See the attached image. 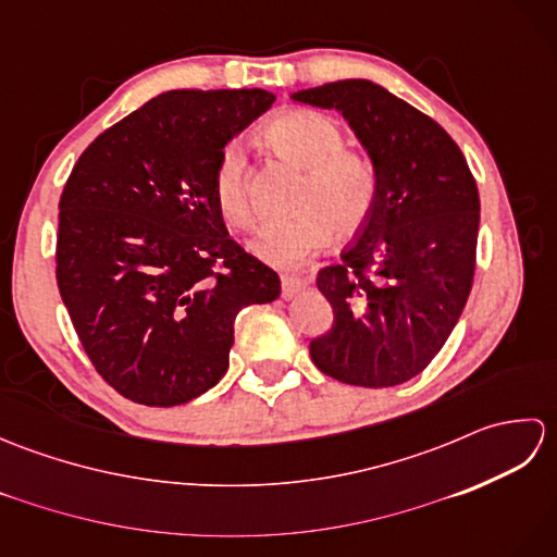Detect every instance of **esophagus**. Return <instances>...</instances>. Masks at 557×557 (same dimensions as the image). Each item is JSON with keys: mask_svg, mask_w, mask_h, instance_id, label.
Returning a JSON list of instances; mask_svg holds the SVG:
<instances>
[{"mask_svg": "<svg viewBox=\"0 0 557 557\" xmlns=\"http://www.w3.org/2000/svg\"><path fill=\"white\" fill-rule=\"evenodd\" d=\"M306 287H309V282L301 280V277H282V294L285 297H297L299 292H304Z\"/></svg>", "mask_w": 557, "mask_h": 557, "instance_id": "esophagus-1", "label": "esophagus"}]
</instances>
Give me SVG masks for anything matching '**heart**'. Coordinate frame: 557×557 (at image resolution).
<instances>
[{
    "label": "heart",
    "instance_id": "heart-1",
    "mask_svg": "<svg viewBox=\"0 0 557 557\" xmlns=\"http://www.w3.org/2000/svg\"><path fill=\"white\" fill-rule=\"evenodd\" d=\"M265 136L282 156L306 170L299 206L289 218L268 220L251 242L263 263L301 265L339 232H357L369 222L377 198V172L359 152L345 150V136L330 116L313 110H289L272 120ZM212 198L232 227L253 222L246 186V158L239 144L224 146L212 174Z\"/></svg>",
    "mask_w": 557,
    "mask_h": 557
}]
</instances>
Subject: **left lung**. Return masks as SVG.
<instances>
[{
	"label": "left lung",
	"instance_id": "obj_1",
	"mask_svg": "<svg viewBox=\"0 0 557 557\" xmlns=\"http://www.w3.org/2000/svg\"><path fill=\"white\" fill-rule=\"evenodd\" d=\"M335 110L377 172L369 222L318 272L333 327L311 342L325 375L361 387H393L431 363L453 333L474 282L479 188L441 124L387 88L345 78L292 92Z\"/></svg>",
	"mask_w": 557,
	"mask_h": 557
}]
</instances>
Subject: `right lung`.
I'll return each mask as SVG.
<instances>
[{"label":"right lung","mask_w":557,"mask_h":557,"mask_svg":"<svg viewBox=\"0 0 557 557\" xmlns=\"http://www.w3.org/2000/svg\"><path fill=\"white\" fill-rule=\"evenodd\" d=\"M260 88L168 90L83 150L59 200L57 285L116 393L176 407L227 373L244 306L280 277L236 244L212 198L222 148L270 110Z\"/></svg>","instance_id":"1"}]
</instances>
